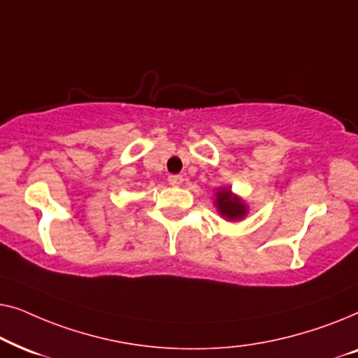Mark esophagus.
I'll return each mask as SVG.
<instances>
[{
	"label": "esophagus",
	"mask_w": 358,
	"mask_h": 358,
	"mask_svg": "<svg viewBox=\"0 0 358 358\" xmlns=\"http://www.w3.org/2000/svg\"><path fill=\"white\" fill-rule=\"evenodd\" d=\"M182 180H184V178L180 174H171L168 178V182L171 185H180L182 184Z\"/></svg>",
	"instance_id": "esophagus-1"
}]
</instances>
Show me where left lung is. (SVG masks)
<instances>
[{"instance_id": "8db88e82", "label": "left lung", "mask_w": 358, "mask_h": 358, "mask_svg": "<svg viewBox=\"0 0 358 358\" xmlns=\"http://www.w3.org/2000/svg\"><path fill=\"white\" fill-rule=\"evenodd\" d=\"M217 207L220 213L228 220H238L246 215V205H244L238 197H234L229 192V189H222L217 194Z\"/></svg>"}]
</instances>
